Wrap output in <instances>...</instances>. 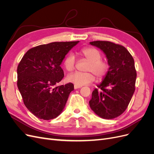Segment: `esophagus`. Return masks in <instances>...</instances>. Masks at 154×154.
Instances as JSON below:
<instances>
[{
	"label": "esophagus",
	"instance_id": "34e87169",
	"mask_svg": "<svg viewBox=\"0 0 154 154\" xmlns=\"http://www.w3.org/2000/svg\"><path fill=\"white\" fill-rule=\"evenodd\" d=\"M81 87H82L81 86H78V85H74V89H78V88H81Z\"/></svg>",
	"mask_w": 154,
	"mask_h": 154
}]
</instances>
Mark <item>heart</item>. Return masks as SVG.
Here are the masks:
<instances>
[{"label":"heart","mask_w":154,"mask_h":154,"mask_svg":"<svg viewBox=\"0 0 154 154\" xmlns=\"http://www.w3.org/2000/svg\"><path fill=\"white\" fill-rule=\"evenodd\" d=\"M82 54L84 58L90 62L87 69V72H74L69 74L67 80L78 86H82L90 84L94 82L95 76L101 80L109 71V64L101 60V54L98 50L92 48H83L82 50ZM76 59L74 54H69L64 60V67L68 71H72L75 69ZM92 72L91 73L90 72Z\"/></svg>","instance_id":"heart-1"}]
</instances>
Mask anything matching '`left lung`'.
Here are the masks:
<instances>
[{
	"label": "left lung",
	"instance_id": "8db88e82",
	"mask_svg": "<svg viewBox=\"0 0 154 154\" xmlns=\"http://www.w3.org/2000/svg\"><path fill=\"white\" fill-rule=\"evenodd\" d=\"M90 44L100 49L109 66L103 80L93 91L89 105L99 117L112 119L127 109L135 91L136 71L134 60L123 46L108 41H94Z\"/></svg>",
	"mask_w": 154,
	"mask_h": 154
}]
</instances>
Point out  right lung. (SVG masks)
I'll return each mask as SVG.
<instances>
[{"label":"right lung","mask_w":154,"mask_h":154,"mask_svg":"<svg viewBox=\"0 0 154 154\" xmlns=\"http://www.w3.org/2000/svg\"><path fill=\"white\" fill-rule=\"evenodd\" d=\"M79 42L38 45L27 51L18 64V88L27 109L39 119L56 118L63 110L74 85H56L64 76L63 60Z\"/></svg>","instance_id":"1"}]
</instances>
